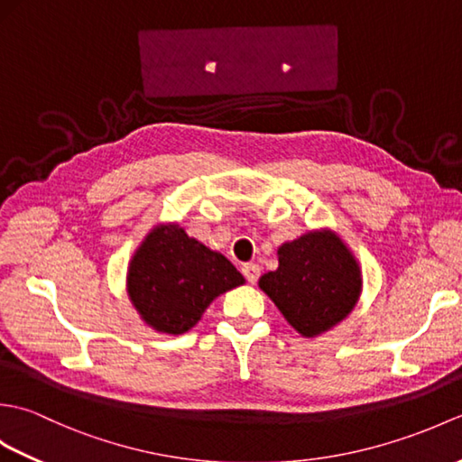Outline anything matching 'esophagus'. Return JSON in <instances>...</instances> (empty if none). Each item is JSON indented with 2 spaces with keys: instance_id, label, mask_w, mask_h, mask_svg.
Here are the masks:
<instances>
[{
  "instance_id": "34e87169",
  "label": "esophagus",
  "mask_w": 462,
  "mask_h": 462,
  "mask_svg": "<svg viewBox=\"0 0 462 462\" xmlns=\"http://www.w3.org/2000/svg\"><path fill=\"white\" fill-rule=\"evenodd\" d=\"M242 273H244V278L248 280V283H256L258 278H260V266H258V263H254V262L244 263Z\"/></svg>"
}]
</instances>
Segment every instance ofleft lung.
I'll return each mask as SVG.
<instances>
[{"label":"left lung","instance_id":"left-lung-1","mask_svg":"<svg viewBox=\"0 0 462 462\" xmlns=\"http://www.w3.org/2000/svg\"><path fill=\"white\" fill-rule=\"evenodd\" d=\"M278 256V270L263 273L260 290L301 336H319L356 308L361 293L359 263L333 232L303 234L283 244Z\"/></svg>","mask_w":462,"mask_h":462}]
</instances>
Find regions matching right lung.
<instances>
[{"label": "right lung", "instance_id": "right-lung-1", "mask_svg": "<svg viewBox=\"0 0 462 462\" xmlns=\"http://www.w3.org/2000/svg\"><path fill=\"white\" fill-rule=\"evenodd\" d=\"M242 283V273L222 254L189 238L179 224L152 230L126 276V290L141 318L172 336L194 328L214 298Z\"/></svg>", "mask_w": 462, "mask_h": 462}]
</instances>
